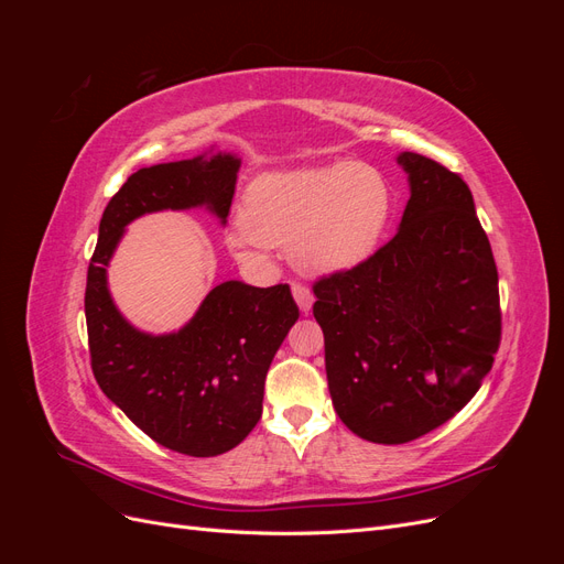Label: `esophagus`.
I'll return each mask as SVG.
<instances>
[{
	"label": "esophagus",
	"mask_w": 564,
	"mask_h": 564,
	"mask_svg": "<svg viewBox=\"0 0 564 564\" xmlns=\"http://www.w3.org/2000/svg\"><path fill=\"white\" fill-rule=\"evenodd\" d=\"M292 294H294V299H296V303H299V308L303 311V313H308L311 308H313V294H311V289L305 286V284H301V282H294L292 284Z\"/></svg>",
	"instance_id": "34e87169"
}]
</instances>
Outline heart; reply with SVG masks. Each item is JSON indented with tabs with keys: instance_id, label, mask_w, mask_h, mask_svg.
<instances>
[{
	"instance_id": "heart-1",
	"label": "heart",
	"mask_w": 564,
	"mask_h": 564,
	"mask_svg": "<svg viewBox=\"0 0 564 564\" xmlns=\"http://www.w3.org/2000/svg\"><path fill=\"white\" fill-rule=\"evenodd\" d=\"M390 216V185L367 164L272 172L247 187L228 240L245 259H261L270 247H292L301 270L334 275L377 251Z\"/></svg>"
}]
</instances>
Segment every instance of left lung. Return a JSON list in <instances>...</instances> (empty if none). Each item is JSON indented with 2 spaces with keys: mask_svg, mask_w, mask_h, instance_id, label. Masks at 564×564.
I'll return each instance as SVG.
<instances>
[{
  "mask_svg": "<svg viewBox=\"0 0 564 564\" xmlns=\"http://www.w3.org/2000/svg\"><path fill=\"white\" fill-rule=\"evenodd\" d=\"M398 164L412 197L395 237L313 284L336 414L379 445L447 423L482 386L501 344L499 272L470 187L416 152Z\"/></svg>",
  "mask_w": 564,
  "mask_h": 564,
  "instance_id": "1",
  "label": "left lung"
}]
</instances>
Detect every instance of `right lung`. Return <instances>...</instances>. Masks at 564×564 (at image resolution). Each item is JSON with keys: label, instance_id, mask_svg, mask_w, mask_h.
Segmentation results:
<instances>
[{"label": "right lung", "instance_id": "1", "mask_svg": "<svg viewBox=\"0 0 564 564\" xmlns=\"http://www.w3.org/2000/svg\"><path fill=\"white\" fill-rule=\"evenodd\" d=\"M240 160L230 152L139 169L100 218L87 272L91 369L100 390L158 445L187 456H216L253 431L263 412L272 357L299 319L286 284L224 282L174 334L139 332L115 308L108 263L133 218L207 207L226 224Z\"/></svg>", "mask_w": 564, "mask_h": 564}]
</instances>
